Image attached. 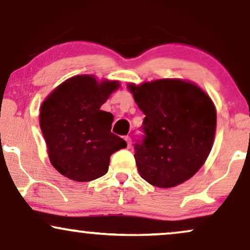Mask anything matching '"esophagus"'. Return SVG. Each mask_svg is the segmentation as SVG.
<instances>
[{
	"mask_svg": "<svg viewBox=\"0 0 250 250\" xmlns=\"http://www.w3.org/2000/svg\"><path fill=\"white\" fill-rule=\"evenodd\" d=\"M125 142H127L128 147H130L131 146V138H130V136H125Z\"/></svg>",
	"mask_w": 250,
	"mask_h": 250,
	"instance_id": "34e87169",
	"label": "esophagus"
}]
</instances>
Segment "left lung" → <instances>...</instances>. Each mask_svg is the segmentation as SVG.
<instances>
[{"label":"left lung","mask_w":250,"mask_h":250,"mask_svg":"<svg viewBox=\"0 0 250 250\" xmlns=\"http://www.w3.org/2000/svg\"><path fill=\"white\" fill-rule=\"evenodd\" d=\"M144 113L143 136L135 144L140 175L159 188L175 187L194 176L212 148L217 113L197 85L159 80L128 86Z\"/></svg>","instance_id":"obj_1"}]
</instances>
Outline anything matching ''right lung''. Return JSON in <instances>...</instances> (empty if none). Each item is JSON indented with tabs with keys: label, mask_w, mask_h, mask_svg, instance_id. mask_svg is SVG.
<instances>
[{
	"label": "right lung",
	"mask_w": 250,
	"mask_h": 250,
	"mask_svg": "<svg viewBox=\"0 0 250 250\" xmlns=\"http://www.w3.org/2000/svg\"><path fill=\"white\" fill-rule=\"evenodd\" d=\"M119 86L116 81L75 76L42 103L40 128L50 164L62 175L78 182L96 180L107 173L110 156L127 146L110 131L112 113L100 109Z\"/></svg>",
	"instance_id": "right-lung-1"
}]
</instances>
